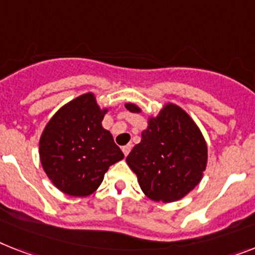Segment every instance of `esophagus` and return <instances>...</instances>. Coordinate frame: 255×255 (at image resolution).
<instances>
[{
    "mask_svg": "<svg viewBox=\"0 0 255 255\" xmlns=\"http://www.w3.org/2000/svg\"><path fill=\"white\" fill-rule=\"evenodd\" d=\"M130 150H131V144H126V146H124L123 147L124 155H125V156H128V155H129V152H130Z\"/></svg>",
    "mask_w": 255,
    "mask_h": 255,
    "instance_id": "34e87169",
    "label": "esophagus"
}]
</instances>
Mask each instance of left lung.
<instances>
[{"instance_id": "1", "label": "left lung", "mask_w": 255, "mask_h": 255, "mask_svg": "<svg viewBox=\"0 0 255 255\" xmlns=\"http://www.w3.org/2000/svg\"><path fill=\"white\" fill-rule=\"evenodd\" d=\"M138 113L135 104H126ZM143 193L152 201L174 202L199 184L207 164V146L188 113L167 104L150 119L142 140L126 157Z\"/></svg>"}]
</instances>
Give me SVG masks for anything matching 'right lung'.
<instances>
[{"label":"right lung","instance_id":"add662e5","mask_svg":"<svg viewBox=\"0 0 255 255\" xmlns=\"http://www.w3.org/2000/svg\"><path fill=\"white\" fill-rule=\"evenodd\" d=\"M107 109L94 95L67 103L50 119L40 138V160L57 189L73 197L92 194L105 172L124 153L102 126Z\"/></svg>","mask_w":255,"mask_h":255}]
</instances>
